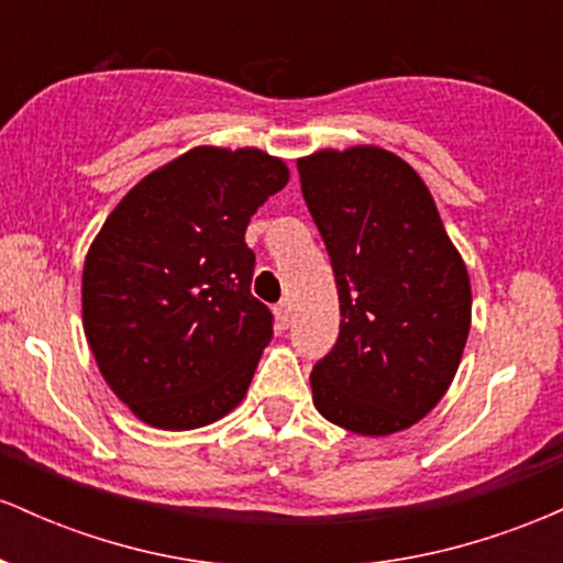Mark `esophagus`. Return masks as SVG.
I'll use <instances>...</instances> for the list:
<instances>
[{
  "label": "esophagus",
  "instance_id": "34e87169",
  "mask_svg": "<svg viewBox=\"0 0 563 563\" xmlns=\"http://www.w3.org/2000/svg\"><path fill=\"white\" fill-rule=\"evenodd\" d=\"M275 314H277V325L280 328H288V322H290V303L288 301H280L275 307Z\"/></svg>",
  "mask_w": 563,
  "mask_h": 563
}]
</instances>
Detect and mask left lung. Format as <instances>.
<instances>
[{"label":"left lung","mask_w":563,"mask_h":563,"mask_svg":"<svg viewBox=\"0 0 563 563\" xmlns=\"http://www.w3.org/2000/svg\"><path fill=\"white\" fill-rule=\"evenodd\" d=\"M301 196L339 288V339L312 367L314 407L335 426L384 437L444 397L471 328L466 264L429 187L380 147L301 158Z\"/></svg>","instance_id":"obj_1"}]
</instances>
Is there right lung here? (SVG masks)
Here are the masks:
<instances>
[{
    "label": "right lung",
    "mask_w": 563,
    "mask_h": 563,
    "mask_svg": "<svg viewBox=\"0 0 563 563\" xmlns=\"http://www.w3.org/2000/svg\"><path fill=\"white\" fill-rule=\"evenodd\" d=\"M280 158L196 147L147 174L84 262V333L121 402L158 429H198L245 397L273 312L251 296L245 228L283 190Z\"/></svg>",
    "instance_id": "1"
}]
</instances>
